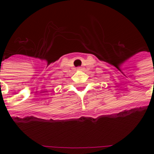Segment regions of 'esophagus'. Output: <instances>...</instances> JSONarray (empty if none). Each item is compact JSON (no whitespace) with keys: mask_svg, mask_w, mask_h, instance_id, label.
Masks as SVG:
<instances>
[{"mask_svg":"<svg viewBox=\"0 0 154 154\" xmlns=\"http://www.w3.org/2000/svg\"><path fill=\"white\" fill-rule=\"evenodd\" d=\"M77 69H78V70H82V67H77Z\"/></svg>","mask_w":154,"mask_h":154,"instance_id":"obj_1","label":"esophagus"}]
</instances>
